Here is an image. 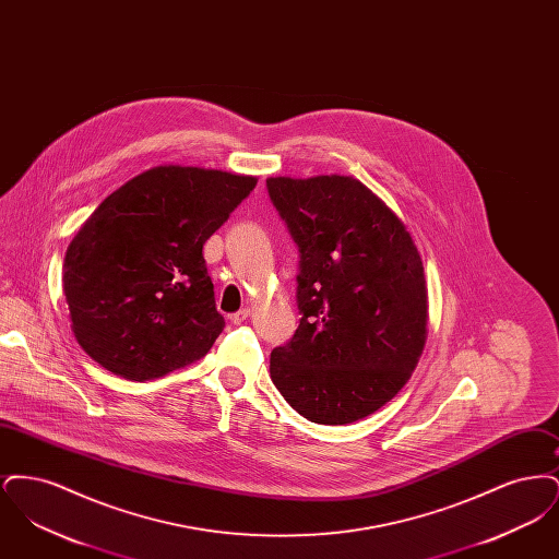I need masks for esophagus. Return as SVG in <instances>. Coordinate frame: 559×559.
<instances>
[{
  "instance_id": "1",
  "label": "esophagus",
  "mask_w": 559,
  "mask_h": 559,
  "mask_svg": "<svg viewBox=\"0 0 559 559\" xmlns=\"http://www.w3.org/2000/svg\"><path fill=\"white\" fill-rule=\"evenodd\" d=\"M228 319H230L233 324H240V322H245V320L249 319V310H247V308H242V310H239V312L230 314Z\"/></svg>"
}]
</instances>
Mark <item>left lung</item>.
<instances>
[{
	"instance_id": "left-lung-1",
	"label": "left lung",
	"mask_w": 559,
	"mask_h": 559,
	"mask_svg": "<svg viewBox=\"0 0 559 559\" xmlns=\"http://www.w3.org/2000/svg\"><path fill=\"white\" fill-rule=\"evenodd\" d=\"M266 187L299 251L301 314L270 354L272 383L312 424L365 419L399 394L426 346L419 251L356 178H267Z\"/></svg>"
}]
</instances>
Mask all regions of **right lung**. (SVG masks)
I'll use <instances>...</instances> for the list:
<instances>
[{
  "label": "right lung",
  "instance_id": "1",
  "mask_svg": "<svg viewBox=\"0 0 559 559\" xmlns=\"http://www.w3.org/2000/svg\"><path fill=\"white\" fill-rule=\"evenodd\" d=\"M253 176L160 165L117 188L71 240L62 289L80 346L132 381L203 358L224 329L203 245Z\"/></svg>",
  "mask_w": 559,
  "mask_h": 559
}]
</instances>
